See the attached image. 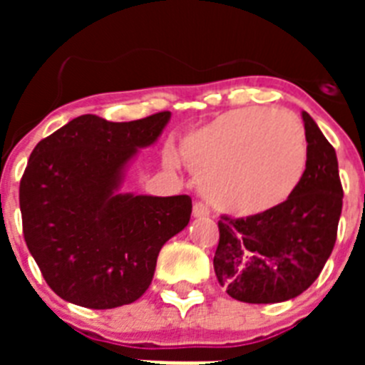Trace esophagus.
<instances>
[{
	"label": "esophagus",
	"mask_w": 365,
	"mask_h": 365,
	"mask_svg": "<svg viewBox=\"0 0 365 365\" xmlns=\"http://www.w3.org/2000/svg\"><path fill=\"white\" fill-rule=\"evenodd\" d=\"M192 214L193 217H208L210 215V210H208V206L205 202H193V208H192Z\"/></svg>",
	"instance_id": "1"
}]
</instances>
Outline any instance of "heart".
<instances>
[{
  "label": "heart",
  "instance_id": "heart-1",
  "mask_svg": "<svg viewBox=\"0 0 365 365\" xmlns=\"http://www.w3.org/2000/svg\"><path fill=\"white\" fill-rule=\"evenodd\" d=\"M180 155L202 195L217 210L243 217L289 201L309 164L302 120L267 108L221 113L182 138Z\"/></svg>",
  "mask_w": 365,
  "mask_h": 365
}]
</instances>
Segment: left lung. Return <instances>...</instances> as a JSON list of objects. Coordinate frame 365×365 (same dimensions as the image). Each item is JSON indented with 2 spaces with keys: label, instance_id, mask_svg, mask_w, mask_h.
<instances>
[{
  "label": "left lung",
  "instance_id": "8db88e82",
  "mask_svg": "<svg viewBox=\"0 0 365 365\" xmlns=\"http://www.w3.org/2000/svg\"><path fill=\"white\" fill-rule=\"evenodd\" d=\"M307 172L276 210L232 219L222 215L214 256L217 282L245 303H279L307 291L336 243L341 190L336 151L307 111Z\"/></svg>",
  "mask_w": 365,
  "mask_h": 365
}]
</instances>
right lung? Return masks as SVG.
Returning a JSON list of instances; mask_svg holds the SVG:
<instances>
[{
	"label": "right lung",
	"mask_w": 365,
	"mask_h": 365,
	"mask_svg": "<svg viewBox=\"0 0 365 365\" xmlns=\"http://www.w3.org/2000/svg\"><path fill=\"white\" fill-rule=\"evenodd\" d=\"M172 117H76L40 140L19 182L24 237L47 285L89 309L128 305L148 291L160 248L188 225V195L118 193L125 164Z\"/></svg>",
	"instance_id": "obj_1"
}]
</instances>
